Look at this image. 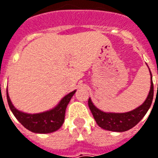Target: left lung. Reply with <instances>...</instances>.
Returning a JSON list of instances; mask_svg holds the SVG:
<instances>
[{"label":"left lung","instance_id":"8db88e82","mask_svg":"<svg viewBox=\"0 0 158 158\" xmlns=\"http://www.w3.org/2000/svg\"><path fill=\"white\" fill-rule=\"evenodd\" d=\"M149 74L151 76L150 82V89L147 98L143 103V105L138 106L133 111L127 112H106L99 110L94 106L90 98H89L88 104L92 115L94 117L97 124L101 128L106 130L113 131V132H125L131 129L139 121L145 116V114L149 111L150 106L152 104L153 96H154V86L152 82V75L149 70ZM158 87V85H157ZM158 90V89H157Z\"/></svg>","mask_w":158,"mask_h":158}]
</instances>
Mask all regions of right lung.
<instances>
[{"mask_svg": "<svg viewBox=\"0 0 158 158\" xmlns=\"http://www.w3.org/2000/svg\"><path fill=\"white\" fill-rule=\"evenodd\" d=\"M76 91V90H74L66 95L52 109L40 113H26L17 110L9 98L8 89L7 99L9 108L14 116L26 129L37 134H49L57 131L62 126L67 106Z\"/></svg>", "mask_w": 158, "mask_h": 158, "instance_id": "add662e5", "label": "right lung"}]
</instances>
